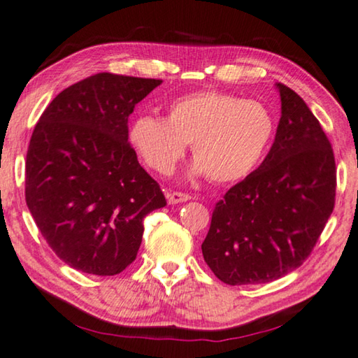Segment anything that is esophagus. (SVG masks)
Listing matches in <instances>:
<instances>
[{
    "label": "esophagus",
    "mask_w": 358,
    "mask_h": 358,
    "mask_svg": "<svg viewBox=\"0 0 358 358\" xmlns=\"http://www.w3.org/2000/svg\"><path fill=\"white\" fill-rule=\"evenodd\" d=\"M189 199H191L189 194L180 193V191H170V193H167L169 204H180V202H186Z\"/></svg>",
    "instance_id": "obj_1"
}]
</instances>
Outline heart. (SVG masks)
<instances>
[{"instance_id": "1", "label": "heart", "mask_w": 358, "mask_h": 358, "mask_svg": "<svg viewBox=\"0 0 358 358\" xmlns=\"http://www.w3.org/2000/svg\"><path fill=\"white\" fill-rule=\"evenodd\" d=\"M273 131V117L259 101L202 92L175 101L165 119L136 117L128 140L141 161L161 175L172 173L191 145L196 157L191 173L231 183L252 172Z\"/></svg>"}]
</instances>
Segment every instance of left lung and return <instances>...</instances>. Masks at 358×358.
I'll list each match as a JSON object with an SVG mask.
<instances>
[{
	"mask_svg": "<svg viewBox=\"0 0 358 358\" xmlns=\"http://www.w3.org/2000/svg\"><path fill=\"white\" fill-rule=\"evenodd\" d=\"M281 119L264 162L215 204L202 255L218 280L259 285L310 255L334 209L331 143L303 99L276 83Z\"/></svg>",
	"mask_w": 358,
	"mask_h": 358,
	"instance_id": "obj_1",
	"label": "left lung"
}]
</instances>
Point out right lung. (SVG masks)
<instances>
[{"mask_svg": "<svg viewBox=\"0 0 358 358\" xmlns=\"http://www.w3.org/2000/svg\"><path fill=\"white\" fill-rule=\"evenodd\" d=\"M162 80L101 72L56 96L31 133L25 201L62 262L112 276L136 259L149 212L167 206L128 143V117Z\"/></svg>", "mask_w": 358, "mask_h": 358, "instance_id": "add662e5", "label": "right lung"}]
</instances>
